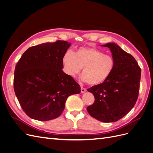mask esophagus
<instances>
[{
    "label": "esophagus",
    "instance_id": "34e87169",
    "mask_svg": "<svg viewBox=\"0 0 153 153\" xmlns=\"http://www.w3.org/2000/svg\"><path fill=\"white\" fill-rule=\"evenodd\" d=\"M86 88H83V87H81V92L82 93H85V92H86Z\"/></svg>",
    "mask_w": 153,
    "mask_h": 153
}]
</instances>
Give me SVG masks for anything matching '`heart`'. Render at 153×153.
<instances>
[{"label": "heart", "instance_id": "obj_1", "mask_svg": "<svg viewBox=\"0 0 153 153\" xmlns=\"http://www.w3.org/2000/svg\"><path fill=\"white\" fill-rule=\"evenodd\" d=\"M63 71L68 76H75L82 68L81 79L91 86L106 81L114 71V59L93 48H80L73 53L67 51L62 57Z\"/></svg>", "mask_w": 153, "mask_h": 153}]
</instances>
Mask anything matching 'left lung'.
<instances>
[{
  "label": "left lung",
  "instance_id": "8db88e82",
  "mask_svg": "<svg viewBox=\"0 0 153 153\" xmlns=\"http://www.w3.org/2000/svg\"><path fill=\"white\" fill-rule=\"evenodd\" d=\"M102 46L110 49L115 61L114 71L108 79L87 90L95 102L87 107L90 115L104 123L115 122L128 113L139 96L141 69L135 59L115 43Z\"/></svg>",
  "mask_w": 153,
  "mask_h": 153
}]
</instances>
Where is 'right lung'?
<instances>
[{
	"label": "right lung",
	"mask_w": 153,
	"mask_h": 153,
	"mask_svg": "<svg viewBox=\"0 0 153 153\" xmlns=\"http://www.w3.org/2000/svg\"><path fill=\"white\" fill-rule=\"evenodd\" d=\"M70 46L65 41L39 44L29 48L18 62L14 90L32 119H55L65 109L67 98L81 92L79 85L62 71V57Z\"/></svg>",
	"instance_id": "right-lung-1"
}]
</instances>
